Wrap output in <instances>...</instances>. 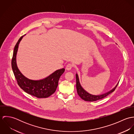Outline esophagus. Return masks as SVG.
Here are the masks:
<instances>
[{"label": "esophagus", "mask_w": 134, "mask_h": 134, "mask_svg": "<svg viewBox=\"0 0 134 134\" xmlns=\"http://www.w3.org/2000/svg\"><path fill=\"white\" fill-rule=\"evenodd\" d=\"M73 68V65L71 63H69L66 66V69L67 70H70Z\"/></svg>", "instance_id": "34e87169"}]
</instances>
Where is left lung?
Segmentation results:
<instances>
[{
	"instance_id": "8db88e82",
	"label": "left lung",
	"mask_w": 134,
	"mask_h": 134,
	"mask_svg": "<svg viewBox=\"0 0 134 134\" xmlns=\"http://www.w3.org/2000/svg\"><path fill=\"white\" fill-rule=\"evenodd\" d=\"M76 89L77 92L78 94L82 99H83L85 101H88V102H93V101H96L100 99H102L106 96H108L109 94L113 92L116 88L118 84L116 85V86L115 87V88L110 90V91L102 94V95H99V96H94V95H92L91 94H89L88 93L87 91H86L81 86L79 81V78H78V76L77 74H76Z\"/></svg>"
}]
</instances>
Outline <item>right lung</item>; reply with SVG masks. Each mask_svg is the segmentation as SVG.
Returning <instances> with one entry per match:
<instances>
[{"label":"right lung","mask_w":134,"mask_h":134,"mask_svg":"<svg viewBox=\"0 0 134 134\" xmlns=\"http://www.w3.org/2000/svg\"><path fill=\"white\" fill-rule=\"evenodd\" d=\"M24 36L19 38L16 44L12 59L11 65L12 70L18 84L21 89L26 93L38 98H46L52 95L56 90L58 81L64 73V68L58 70L49 76L39 80H34L24 76L18 68L16 62V56L20 41Z\"/></svg>","instance_id":"obj_1"}]
</instances>
